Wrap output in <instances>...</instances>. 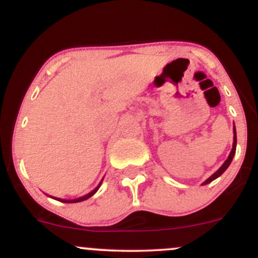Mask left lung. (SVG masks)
Returning a JSON list of instances; mask_svg holds the SVG:
<instances>
[{"instance_id":"8db88e82","label":"left lung","mask_w":258,"mask_h":258,"mask_svg":"<svg viewBox=\"0 0 258 258\" xmlns=\"http://www.w3.org/2000/svg\"><path fill=\"white\" fill-rule=\"evenodd\" d=\"M234 143H233V149H231V151H230V153H229V156H228V158H227V161L224 162V163L222 164V167L219 168L218 170H217L216 173H213L212 175L210 176V178L207 179L206 181H204V184L202 185H206V184H208V183H211V181H213L215 180V179H217L218 178V176H221L223 173L225 172V169H227L228 167H229V164L231 163V161H233V157H234V155H235V150H236V129H235V125H234Z\"/></svg>"}]
</instances>
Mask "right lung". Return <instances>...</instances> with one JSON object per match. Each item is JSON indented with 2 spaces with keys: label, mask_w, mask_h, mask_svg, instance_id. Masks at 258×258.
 Returning a JSON list of instances; mask_svg holds the SVG:
<instances>
[{
  "label": "right lung",
  "mask_w": 258,
  "mask_h": 258,
  "mask_svg": "<svg viewBox=\"0 0 258 258\" xmlns=\"http://www.w3.org/2000/svg\"><path fill=\"white\" fill-rule=\"evenodd\" d=\"M102 180H103V179H102ZM102 180L100 181V184H98L97 186L95 187V189L92 190L91 192H89L88 195H85V196H82V198H79V199H74V200H60V199H56V198H53V199L58 200V201H62V202H67V204H74V202H80V201H84V200H88L89 198H91V196L94 195V194L97 191V190H98V187L101 186V183H102Z\"/></svg>",
  "instance_id": "right-lung-1"
}]
</instances>
